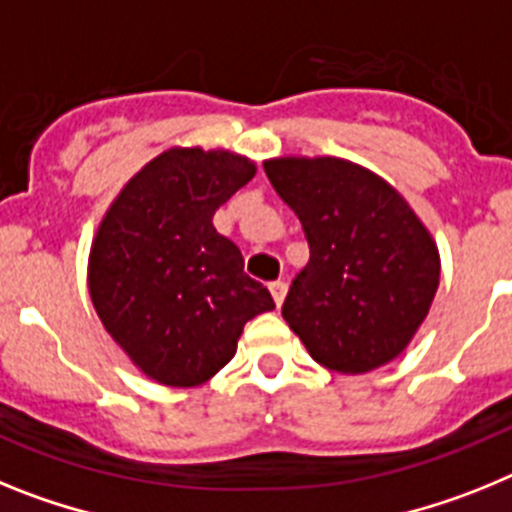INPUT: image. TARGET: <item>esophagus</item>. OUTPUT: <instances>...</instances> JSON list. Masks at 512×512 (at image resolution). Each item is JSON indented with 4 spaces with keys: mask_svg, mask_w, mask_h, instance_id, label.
<instances>
[{
    "mask_svg": "<svg viewBox=\"0 0 512 512\" xmlns=\"http://www.w3.org/2000/svg\"><path fill=\"white\" fill-rule=\"evenodd\" d=\"M286 291H288V286H286V283H283V281L270 283V293H273L275 306H281V304H283V299H286Z\"/></svg>",
    "mask_w": 512,
    "mask_h": 512,
    "instance_id": "obj_1",
    "label": "esophagus"
}]
</instances>
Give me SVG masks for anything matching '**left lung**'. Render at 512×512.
I'll return each mask as SVG.
<instances>
[{"instance_id": "left-lung-1", "label": "left lung", "mask_w": 512, "mask_h": 512, "mask_svg": "<svg viewBox=\"0 0 512 512\" xmlns=\"http://www.w3.org/2000/svg\"><path fill=\"white\" fill-rule=\"evenodd\" d=\"M262 167L309 242L283 301L288 327L330 371L353 376L394 361L441 281L430 231L389 182L348 159L278 157Z\"/></svg>"}]
</instances>
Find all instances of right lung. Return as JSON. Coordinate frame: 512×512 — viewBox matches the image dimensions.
I'll return each instance as SVG.
<instances>
[{"label": "right lung", "mask_w": 512, "mask_h": 512, "mask_svg": "<svg viewBox=\"0 0 512 512\" xmlns=\"http://www.w3.org/2000/svg\"><path fill=\"white\" fill-rule=\"evenodd\" d=\"M257 167L224 149L162 151L123 185L92 239L87 286L108 335L149 379L198 386L237 353L244 324L275 309L213 213Z\"/></svg>", "instance_id": "obj_1"}]
</instances>
